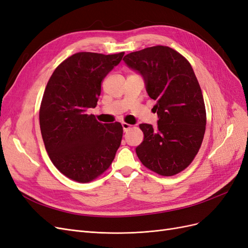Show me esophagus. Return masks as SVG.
Wrapping results in <instances>:
<instances>
[{"mask_svg": "<svg viewBox=\"0 0 248 248\" xmlns=\"http://www.w3.org/2000/svg\"><path fill=\"white\" fill-rule=\"evenodd\" d=\"M122 127H123V130H124V132H126V131H128V129H130V125L129 124H127V123H122Z\"/></svg>", "mask_w": 248, "mask_h": 248, "instance_id": "34e87169", "label": "esophagus"}]
</instances>
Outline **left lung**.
Segmentation results:
<instances>
[{"instance_id": "8db88e82", "label": "left lung", "mask_w": 248, "mask_h": 248, "mask_svg": "<svg viewBox=\"0 0 248 248\" xmlns=\"http://www.w3.org/2000/svg\"><path fill=\"white\" fill-rule=\"evenodd\" d=\"M123 61L141 76L158 116L155 128L140 125L144 140L137 155L158 175H176L196 157L206 130L205 103L196 74L189 62L169 46L130 52Z\"/></svg>"}]
</instances>
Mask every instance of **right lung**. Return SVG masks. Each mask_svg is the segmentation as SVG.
Masks as SVG:
<instances>
[{"label": "right lung", "mask_w": 248, "mask_h": 248, "mask_svg": "<svg viewBox=\"0 0 248 248\" xmlns=\"http://www.w3.org/2000/svg\"><path fill=\"white\" fill-rule=\"evenodd\" d=\"M124 52H78L60 64L47 82L39 111L42 139L54 166L74 181L87 183L107 170L121 145L119 122L102 124L94 108L101 81Z\"/></svg>", "instance_id": "add662e5"}]
</instances>
